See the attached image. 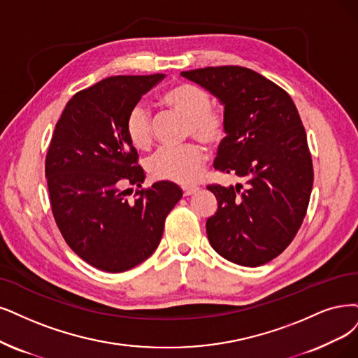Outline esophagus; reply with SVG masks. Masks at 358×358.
I'll list each match as a JSON object with an SVG mask.
<instances>
[{
    "mask_svg": "<svg viewBox=\"0 0 358 358\" xmlns=\"http://www.w3.org/2000/svg\"><path fill=\"white\" fill-rule=\"evenodd\" d=\"M197 192V187H182V194L184 196H192Z\"/></svg>",
    "mask_w": 358,
    "mask_h": 358,
    "instance_id": "34e87169",
    "label": "esophagus"
}]
</instances>
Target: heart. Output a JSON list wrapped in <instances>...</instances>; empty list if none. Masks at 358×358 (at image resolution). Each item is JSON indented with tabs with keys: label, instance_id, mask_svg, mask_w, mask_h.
<instances>
[{
	"label": "heart",
	"instance_id": "b5f03b06",
	"mask_svg": "<svg viewBox=\"0 0 358 358\" xmlns=\"http://www.w3.org/2000/svg\"><path fill=\"white\" fill-rule=\"evenodd\" d=\"M169 109L187 119L186 134L208 145H218L227 136V119L213 108L210 92L196 84H178L169 88L164 97ZM127 136L137 149H148L153 140V116L144 103H136L125 121ZM205 152L197 144L182 148L159 149L148 162L152 178L190 186L202 176Z\"/></svg>",
	"mask_w": 358,
	"mask_h": 358
}]
</instances>
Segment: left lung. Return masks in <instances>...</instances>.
<instances>
[{
    "label": "left lung",
    "mask_w": 358,
    "mask_h": 358,
    "mask_svg": "<svg viewBox=\"0 0 358 358\" xmlns=\"http://www.w3.org/2000/svg\"><path fill=\"white\" fill-rule=\"evenodd\" d=\"M181 75L224 104L227 136L214 168L245 180V186L206 187L218 201L206 220L209 243L239 266H262L294 241L310 203L313 161L296 106L283 88L242 66Z\"/></svg>",
    "instance_id": "1"
}]
</instances>
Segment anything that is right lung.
Here are the masks:
<instances>
[{"mask_svg":"<svg viewBox=\"0 0 358 358\" xmlns=\"http://www.w3.org/2000/svg\"><path fill=\"white\" fill-rule=\"evenodd\" d=\"M164 76L117 75L78 91L48 145L52 217L73 252L103 271L122 273L148 259L182 196L169 181L141 189L144 171L125 129L129 109ZM125 183L139 187L134 201L124 197Z\"/></svg>","mask_w":358,"mask_h":358,"instance_id":"add662e5","label":"right lung"}]
</instances>
